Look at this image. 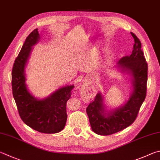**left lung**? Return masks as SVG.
Wrapping results in <instances>:
<instances>
[{"instance_id":"1","label":"left lung","mask_w":160,"mask_h":160,"mask_svg":"<svg viewBox=\"0 0 160 160\" xmlns=\"http://www.w3.org/2000/svg\"><path fill=\"white\" fill-rule=\"evenodd\" d=\"M132 53L122 58L118 67L132 76L133 91L124 105L114 110H108L103 103V97L98 93L93 102L86 109L90 125L94 132L98 135L108 136L127 128L135 121L142 103L146 97L148 63L141 50V43L136 35Z\"/></svg>"}]
</instances>
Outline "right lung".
<instances>
[{
	"instance_id": "add662e5",
	"label": "right lung",
	"mask_w": 160,
	"mask_h": 160,
	"mask_svg": "<svg viewBox=\"0 0 160 160\" xmlns=\"http://www.w3.org/2000/svg\"><path fill=\"white\" fill-rule=\"evenodd\" d=\"M38 28L26 38L12 71V88L20 118L34 130L44 133H55L63 129L67 120L66 103L71 97L73 85L58 89L47 98L37 99L28 92L24 69L32 47L39 41Z\"/></svg>"
}]
</instances>
